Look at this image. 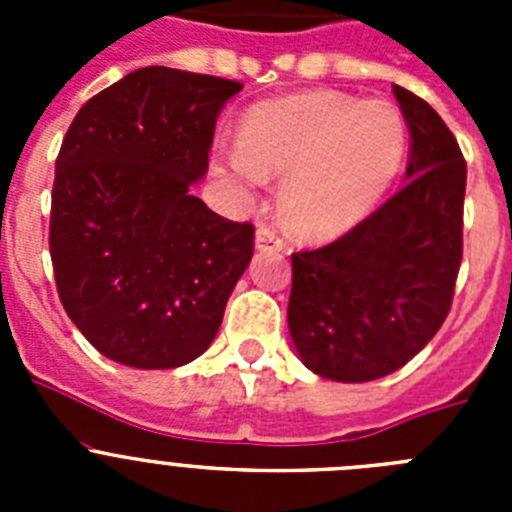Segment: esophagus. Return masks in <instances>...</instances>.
Instances as JSON below:
<instances>
[{"mask_svg": "<svg viewBox=\"0 0 512 512\" xmlns=\"http://www.w3.org/2000/svg\"><path fill=\"white\" fill-rule=\"evenodd\" d=\"M256 248H259V251H282L284 241L279 238L274 228L259 225V228H256Z\"/></svg>", "mask_w": 512, "mask_h": 512, "instance_id": "obj_1", "label": "esophagus"}]
</instances>
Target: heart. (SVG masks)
<instances>
[{
	"mask_svg": "<svg viewBox=\"0 0 512 512\" xmlns=\"http://www.w3.org/2000/svg\"><path fill=\"white\" fill-rule=\"evenodd\" d=\"M405 151L408 128L390 102L312 89L251 107L223 169L248 187L282 176L287 223L307 238H336L379 205Z\"/></svg>",
	"mask_w": 512,
	"mask_h": 512,
	"instance_id": "b5f03b06",
	"label": "heart"
}]
</instances>
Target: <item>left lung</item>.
<instances>
[{
	"label": "left lung",
	"instance_id": "left-lung-1",
	"mask_svg": "<svg viewBox=\"0 0 512 512\" xmlns=\"http://www.w3.org/2000/svg\"><path fill=\"white\" fill-rule=\"evenodd\" d=\"M392 92L410 130L405 187L338 241L292 253L289 336L302 364L333 382L397 372L454 300L467 164L431 104Z\"/></svg>",
	"mask_w": 512,
	"mask_h": 512
}]
</instances>
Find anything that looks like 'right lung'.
Returning <instances> with one entry per match:
<instances>
[{"instance_id": "right-lung-1", "label": "right lung", "mask_w": 512, "mask_h": 512, "mask_svg": "<svg viewBox=\"0 0 512 512\" xmlns=\"http://www.w3.org/2000/svg\"><path fill=\"white\" fill-rule=\"evenodd\" d=\"M241 89L146 66L89 99L63 138L48 238L58 297L117 364L174 369L215 341L253 256V225L212 212L192 184Z\"/></svg>"}]
</instances>
